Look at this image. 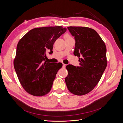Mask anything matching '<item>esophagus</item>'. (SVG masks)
I'll return each instance as SVG.
<instances>
[{
  "mask_svg": "<svg viewBox=\"0 0 123 123\" xmlns=\"http://www.w3.org/2000/svg\"><path fill=\"white\" fill-rule=\"evenodd\" d=\"M66 64H62V67L65 68V67H66Z\"/></svg>",
  "mask_w": 123,
  "mask_h": 123,
  "instance_id": "obj_1",
  "label": "esophagus"
}]
</instances>
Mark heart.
Instances as JSON below:
<instances>
[{
    "label": "heart",
    "instance_id": "1",
    "mask_svg": "<svg viewBox=\"0 0 123 123\" xmlns=\"http://www.w3.org/2000/svg\"><path fill=\"white\" fill-rule=\"evenodd\" d=\"M71 38V37L69 34H66L64 35V38L65 39H67V38Z\"/></svg>",
    "mask_w": 123,
    "mask_h": 123
}]
</instances>
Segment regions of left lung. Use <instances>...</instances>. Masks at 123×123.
<instances>
[{
  "mask_svg": "<svg viewBox=\"0 0 123 123\" xmlns=\"http://www.w3.org/2000/svg\"><path fill=\"white\" fill-rule=\"evenodd\" d=\"M75 40L74 54L79 58L80 66L68 65L65 81L72 93L83 95L94 88L107 65L106 47L94 30L83 27H67Z\"/></svg>",
  "mask_w": 123,
  "mask_h": 123,
  "instance_id": "1",
  "label": "left lung"
}]
</instances>
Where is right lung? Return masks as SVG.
Wrapping results in <instances>:
<instances>
[{
  "instance_id": "obj_1",
  "label": "right lung",
  "mask_w": 123,
  "mask_h": 123,
  "mask_svg": "<svg viewBox=\"0 0 123 123\" xmlns=\"http://www.w3.org/2000/svg\"><path fill=\"white\" fill-rule=\"evenodd\" d=\"M66 31L61 26L36 28L18 42L14 68L22 86L29 94L43 96L51 90L62 65L44 62L46 53L52 54L54 42Z\"/></svg>"
}]
</instances>
